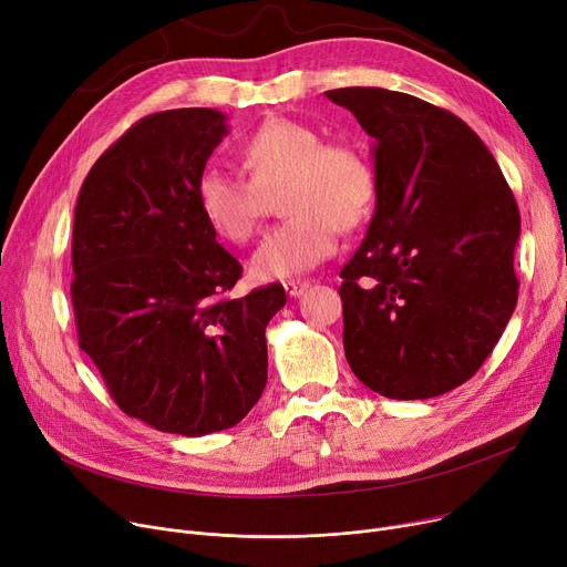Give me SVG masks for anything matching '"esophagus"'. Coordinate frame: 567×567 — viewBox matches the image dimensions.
Here are the masks:
<instances>
[{
    "instance_id": "esophagus-1",
    "label": "esophagus",
    "mask_w": 567,
    "mask_h": 567,
    "mask_svg": "<svg viewBox=\"0 0 567 567\" xmlns=\"http://www.w3.org/2000/svg\"><path fill=\"white\" fill-rule=\"evenodd\" d=\"M309 286H311L309 279H290V281L284 284V288H286V292H288L290 297H299Z\"/></svg>"
}]
</instances>
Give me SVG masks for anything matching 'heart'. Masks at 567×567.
<instances>
[{
    "mask_svg": "<svg viewBox=\"0 0 567 567\" xmlns=\"http://www.w3.org/2000/svg\"><path fill=\"white\" fill-rule=\"evenodd\" d=\"M240 159L249 178L210 166L196 181V206L219 238L243 245L260 224L265 196L279 192L288 217L251 258L258 281L313 270L334 254L339 228L352 230L373 213L378 178L371 159L350 144H324L309 123L268 118L243 142Z\"/></svg>",
    "mask_w": 567,
    "mask_h": 567,
    "instance_id": "1",
    "label": "heart"
}]
</instances>
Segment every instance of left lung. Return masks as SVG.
<instances>
[{
	"mask_svg": "<svg viewBox=\"0 0 567 567\" xmlns=\"http://www.w3.org/2000/svg\"><path fill=\"white\" fill-rule=\"evenodd\" d=\"M373 137L369 233L341 270L352 373L393 401L467 382L517 305L515 196L476 132L410 93H324Z\"/></svg>",
	"mask_w": 567,
	"mask_h": 567,
	"instance_id": "obj_1",
	"label": "left lung"
}]
</instances>
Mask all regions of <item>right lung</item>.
<instances>
[{
  "label": "right lung",
  "mask_w": 567,
  "mask_h": 567,
  "mask_svg": "<svg viewBox=\"0 0 567 567\" xmlns=\"http://www.w3.org/2000/svg\"><path fill=\"white\" fill-rule=\"evenodd\" d=\"M208 107L157 112L91 166L73 224L80 348L116 405L155 430L202 437L240 423L268 382L272 284L230 299L243 265L196 206V181L226 137Z\"/></svg>",
  "instance_id": "right-lung-1"
}]
</instances>
